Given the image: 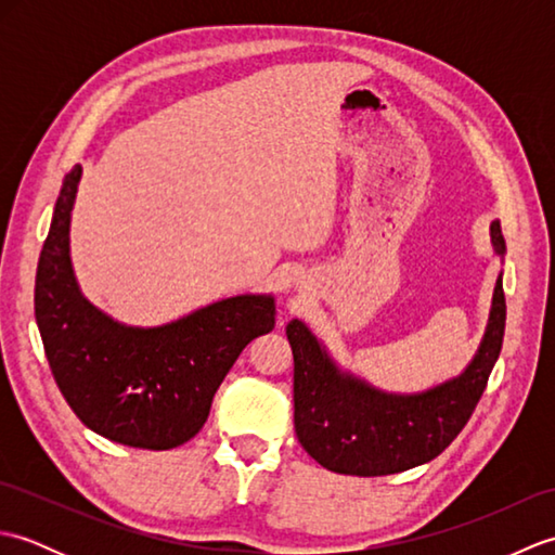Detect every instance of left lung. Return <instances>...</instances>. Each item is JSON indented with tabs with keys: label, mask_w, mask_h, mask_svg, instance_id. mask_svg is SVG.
I'll use <instances>...</instances> for the list:
<instances>
[{
	"label": "left lung",
	"mask_w": 555,
	"mask_h": 555,
	"mask_svg": "<svg viewBox=\"0 0 555 555\" xmlns=\"http://www.w3.org/2000/svg\"><path fill=\"white\" fill-rule=\"evenodd\" d=\"M491 243L505 255L501 223H491ZM505 296L499 276L489 324L467 370L420 393H386L344 372L300 320L286 326L293 350V403L300 446L338 475L382 477L405 473L443 453L485 393L501 356Z\"/></svg>",
	"instance_id": "left-lung-1"
}]
</instances>
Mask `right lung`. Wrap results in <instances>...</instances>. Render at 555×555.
Here are the masks:
<instances>
[{"instance_id":"1","label":"right lung","mask_w":555,"mask_h":555,"mask_svg":"<svg viewBox=\"0 0 555 555\" xmlns=\"http://www.w3.org/2000/svg\"><path fill=\"white\" fill-rule=\"evenodd\" d=\"M80 164L66 173L35 276V320L70 410L104 439L169 451L207 422L211 398L253 338L276 324L271 296H233L162 326H126L82 298L70 267V209Z\"/></svg>"}]
</instances>
